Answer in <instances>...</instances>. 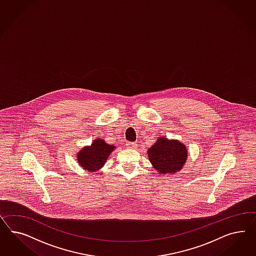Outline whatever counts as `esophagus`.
<instances>
[{"instance_id":"34e87169","label":"esophagus","mask_w":256,"mask_h":256,"mask_svg":"<svg viewBox=\"0 0 256 256\" xmlns=\"http://www.w3.org/2000/svg\"><path fill=\"white\" fill-rule=\"evenodd\" d=\"M126 146L130 148H135L137 146V144L136 142H126Z\"/></svg>"}]
</instances>
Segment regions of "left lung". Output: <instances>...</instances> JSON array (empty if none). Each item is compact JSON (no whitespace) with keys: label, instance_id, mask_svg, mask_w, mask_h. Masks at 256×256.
Listing matches in <instances>:
<instances>
[{"label":"left lung","instance_id":"left-lung-1","mask_svg":"<svg viewBox=\"0 0 256 256\" xmlns=\"http://www.w3.org/2000/svg\"><path fill=\"white\" fill-rule=\"evenodd\" d=\"M148 158L154 168L160 174H174L181 170L186 162V146L176 140L160 138L148 149Z\"/></svg>","mask_w":256,"mask_h":256}]
</instances>
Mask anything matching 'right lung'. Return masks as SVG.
<instances>
[{"instance_id": "add662e5", "label": "right lung", "mask_w": 256, "mask_h": 256, "mask_svg": "<svg viewBox=\"0 0 256 256\" xmlns=\"http://www.w3.org/2000/svg\"><path fill=\"white\" fill-rule=\"evenodd\" d=\"M114 149V146L104 142L103 140H94L91 146L84 148L78 153V162L84 170L89 172L100 170Z\"/></svg>"}]
</instances>
